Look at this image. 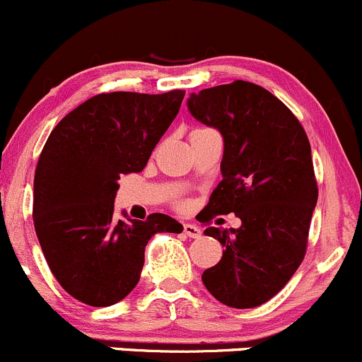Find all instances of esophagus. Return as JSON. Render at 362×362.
Here are the masks:
<instances>
[{
    "instance_id": "1",
    "label": "esophagus",
    "mask_w": 362,
    "mask_h": 362,
    "mask_svg": "<svg viewBox=\"0 0 362 362\" xmlns=\"http://www.w3.org/2000/svg\"><path fill=\"white\" fill-rule=\"evenodd\" d=\"M184 234L187 235V238H199L201 235V229L197 226H192V223H184Z\"/></svg>"
}]
</instances>
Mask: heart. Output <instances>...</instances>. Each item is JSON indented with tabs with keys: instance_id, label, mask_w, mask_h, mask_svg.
Segmentation results:
<instances>
[{
	"instance_id": "b5f03b06",
	"label": "heart",
	"mask_w": 362,
	"mask_h": 362,
	"mask_svg": "<svg viewBox=\"0 0 362 362\" xmlns=\"http://www.w3.org/2000/svg\"><path fill=\"white\" fill-rule=\"evenodd\" d=\"M196 132H201V130H196Z\"/></svg>"
}]
</instances>
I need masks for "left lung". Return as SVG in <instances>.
<instances>
[{
    "label": "left lung",
    "instance_id": "left-lung-1",
    "mask_svg": "<svg viewBox=\"0 0 362 362\" xmlns=\"http://www.w3.org/2000/svg\"><path fill=\"white\" fill-rule=\"evenodd\" d=\"M187 105L223 136V178L197 218L226 251L203 283L226 305L258 307L286 286L305 257L317 203L309 139L279 98L250 81L191 93ZM227 212L242 218L239 230L211 227Z\"/></svg>",
    "mask_w": 362,
    "mask_h": 362
}]
</instances>
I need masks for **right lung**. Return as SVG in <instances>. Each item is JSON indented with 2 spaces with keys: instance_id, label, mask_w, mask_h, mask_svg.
<instances>
[{
  "instance_id": "add662e5",
  "label": "right lung",
  "mask_w": 362,
  "mask_h": 362,
  "mask_svg": "<svg viewBox=\"0 0 362 362\" xmlns=\"http://www.w3.org/2000/svg\"><path fill=\"white\" fill-rule=\"evenodd\" d=\"M184 90L98 93L53 128L34 173L33 220L60 286L91 307L117 303L136 286L146 245L182 226L168 215L114 218L117 180L146 168L178 114Z\"/></svg>"
}]
</instances>
